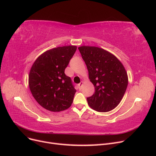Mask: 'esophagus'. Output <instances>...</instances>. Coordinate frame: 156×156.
<instances>
[{
	"label": "esophagus",
	"instance_id": "esophagus-1",
	"mask_svg": "<svg viewBox=\"0 0 156 156\" xmlns=\"http://www.w3.org/2000/svg\"><path fill=\"white\" fill-rule=\"evenodd\" d=\"M83 84V81H81V82L79 84H78V88H79V90H81Z\"/></svg>",
	"mask_w": 156,
	"mask_h": 156
}]
</instances>
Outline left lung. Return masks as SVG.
Returning <instances> with one entry per match:
<instances>
[{
  "label": "left lung",
  "instance_id": "obj_1",
  "mask_svg": "<svg viewBox=\"0 0 156 156\" xmlns=\"http://www.w3.org/2000/svg\"><path fill=\"white\" fill-rule=\"evenodd\" d=\"M88 71L95 93L87 98L90 107L108 112L119 105L128 84L126 70L116 56L102 48L83 45L78 48Z\"/></svg>",
  "mask_w": 156,
  "mask_h": 156
}]
</instances>
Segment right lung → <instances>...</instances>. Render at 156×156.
<instances>
[{
  "label": "right lung",
  "mask_w": 156,
  "mask_h": 156,
  "mask_svg": "<svg viewBox=\"0 0 156 156\" xmlns=\"http://www.w3.org/2000/svg\"><path fill=\"white\" fill-rule=\"evenodd\" d=\"M76 49L75 45L53 48L40 55L32 64L29 88L36 101L45 109L60 112L72 105L76 90L64 71Z\"/></svg>",
  "instance_id": "right-lung-1"
}]
</instances>
